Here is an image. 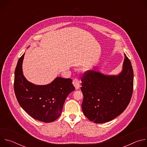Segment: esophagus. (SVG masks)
<instances>
[{
  "label": "esophagus",
  "mask_w": 147,
  "mask_h": 147,
  "mask_svg": "<svg viewBox=\"0 0 147 147\" xmlns=\"http://www.w3.org/2000/svg\"><path fill=\"white\" fill-rule=\"evenodd\" d=\"M73 85L74 86L76 90H78V89L80 88V81L77 78H74V80L73 81Z\"/></svg>",
  "instance_id": "obj_1"
}]
</instances>
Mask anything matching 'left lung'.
<instances>
[{
	"label": "left lung",
	"instance_id": "8db88e82",
	"mask_svg": "<svg viewBox=\"0 0 147 147\" xmlns=\"http://www.w3.org/2000/svg\"><path fill=\"white\" fill-rule=\"evenodd\" d=\"M81 82L84 114L95 123L109 121L122 113L131 100L134 82L131 63L124 54L123 70L119 75L87 70L81 76Z\"/></svg>",
	"mask_w": 147,
	"mask_h": 147
}]
</instances>
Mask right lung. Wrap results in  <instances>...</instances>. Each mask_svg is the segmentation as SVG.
<instances>
[{"label": "right lung", "instance_id": "add662e5", "mask_svg": "<svg viewBox=\"0 0 147 147\" xmlns=\"http://www.w3.org/2000/svg\"><path fill=\"white\" fill-rule=\"evenodd\" d=\"M24 53L18 59L14 73V90L20 105L34 119L51 123L61 115L67 95L75 90L70 78L57 77L48 85L28 81L22 70Z\"/></svg>", "mask_w": 147, "mask_h": 147}]
</instances>
